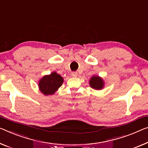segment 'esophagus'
Here are the masks:
<instances>
[{"label": "esophagus", "mask_w": 148, "mask_h": 148, "mask_svg": "<svg viewBox=\"0 0 148 148\" xmlns=\"http://www.w3.org/2000/svg\"><path fill=\"white\" fill-rule=\"evenodd\" d=\"M78 75V73H77V72H72L71 73V76L73 77H76Z\"/></svg>", "instance_id": "1"}]
</instances>
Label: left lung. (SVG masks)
<instances>
[{
  "instance_id": "8db88e82",
  "label": "left lung",
  "mask_w": 148,
  "mask_h": 148,
  "mask_svg": "<svg viewBox=\"0 0 148 148\" xmlns=\"http://www.w3.org/2000/svg\"><path fill=\"white\" fill-rule=\"evenodd\" d=\"M89 86L93 89L101 90L104 87V81L99 75H92L89 80Z\"/></svg>"
}]
</instances>
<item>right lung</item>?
<instances>
[{
	"mask_svg": "<svg viewBox=\"0 0 148 148\" xmlns=\"http://www.w3.org/2000/svg\"><path fill=\"white\" fill-rule=\"evenodd\" d=\"M63 83V77L58 73L53 71L49 75H44L38 81V87L43 95L48 96L55 94Z\"/></svg>",
	"mask_w": 148,
	"mask_h": 148,
	"instance_id": "add662e5",
	"label": "right lung"
}]
</instances>
